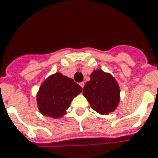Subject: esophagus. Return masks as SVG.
I'll list each match as a JSON object with an SVG mask.
<instances>
[{
    "instance_id": "obj_1",
    "label": "esophagus",
    "mask_w": 158,
    "mask_h": 158,
    "mask_svg": "<svg viewBox=\"0 0 158 158\" xmlns=\"http://www.w3.org/2000/svg\"><path fill=\"white\" fill-rule=\"evenodd\" d=\"M79 85H81V88H83V87H84V85H85V83H84V82H81L80 84H79Z\"/></svg>"
}]
</instances>
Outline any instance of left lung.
Here are the masks:
<instances>
[{"label": "left lung", "instance_id": "left-lung-1", "mask_svg": "<svg viewBox=\"0 0 158 158\" xmlns=\"http://www.w3.org/2000/svg\"><path fill=\"white\" fill-rule=\"evenodd\" d=\"M83 88V95L93 108L102 115H108L117 108L120 102V88L109 73L96 69Z\"/></svg>", "mask_w": 158, "mask_h": 158}]
</instances>
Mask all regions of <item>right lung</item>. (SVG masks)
<instances>
[{"mask_svg": "<svg viewBox=\"0 0 158 158\" xmlns=\"http://www.w3.org/2000/svg\"><path fill=\"white\" fill-rule=\"evenodd\" d=\"M81 91L82 88L72 78L55 73L44 81L36 94L39 111L49 117H63L72 100Z\"/></svg>", "mask_w": 158, "mask_h": 158, "instance_id": "add662e5", "label": "right lung"}]
</instances>
